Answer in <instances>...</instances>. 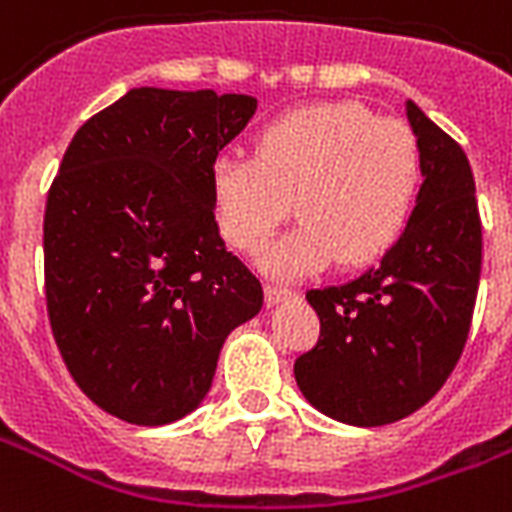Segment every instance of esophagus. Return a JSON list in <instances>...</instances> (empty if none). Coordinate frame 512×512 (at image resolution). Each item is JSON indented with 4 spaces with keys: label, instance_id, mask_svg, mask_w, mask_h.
<instances>
[{
    "label": "esophagus",
    "instance_id": "esophagus-1",
    "mask_svg": "<svg viewBox=\"0 0 512 512\" xmlns=\"http://www.w3.org/2000/svg\"><path fill=\"white\" fill-rule=\"evenodd\" d=\"M287 298H295V290L282 287V284H265V300H268V303H279V300Z\"/></svg>",
    "mask_w": 512,
    "mask_h": 512
}]
</instances>
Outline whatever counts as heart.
<instances>
[{
	"instance_id": "heart-1",
	"label": "heart",
	"mask_w": 512,
	"mask_h": 512,
	"mask_svg": "<svg viewBox=\"0 0 512 512\" xmlns=\"http://www.w3.org/2000/svg\"><path fill=\"white\" fill-rule=\"evenodd\" d=\"M421 182L416 134L354 101L282 112L260 128L255 155L225 152L212 166L217 222L241 252L263 249L292 198L300 220L263 257L276 276L386 255L411 222Z\"/></svg>"
}]
</instances>
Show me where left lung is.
I'll list each match as a JSON object with an SVG mask.
<instances>
[{"label":"left lung","mask_w":512,"mask_h":512,"mask_svg":"<svg viewBox=\"0 0 512 512\" xmlns=\"http://www.w3.org/2000/svg\"><path fill=\"white\" fill-rule=\"evenodd\" d=\"M424 182L408 228L354 282L308 290L317 346L295 381L317 411L354 427L392 424L438 395L462 357L481 279V214L470 161L413 101Z\"/></svg>","instance_id":"1"}]
</instances>
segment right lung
<instances>
[{
    "label": "right lung",
    "instance_id": "obj_1",
    "mask_svg": "<svg viewBox=\"0 0 512 512\" xmlns=\"http://www.w3.org/2000/svg\"><path fill=\"white\" fill-rule=\"evenodd\" d=\"M244 93L134 88L85 120L45 204V300L66 368L101 411L182 419L263 284L214 220L212 166L255 115Z\"/></svg>",
    "mask_w": 512,
    "mask_h": 512
}]
</instances>
